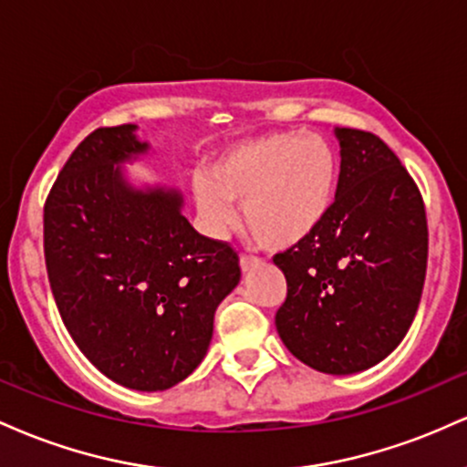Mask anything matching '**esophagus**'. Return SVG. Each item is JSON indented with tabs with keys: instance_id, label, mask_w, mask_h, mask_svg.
<instances>
[{
	"instance_id": "1",
	"label": "esophagus",
	"mask_w": 467,
	"mask_h": 467,
	"mask_svg": "<svg viewBox=\"0 0 467 467\" xmlns=\"http://www.w3.org/2000/svg\"><path fill=\"white\" fill-rule=\"evenodd\" d=\"M259 264H261V259H259V256L241 254V259H239V265H241V270H244V272L252 270V267H254V265H259Z\"/></svg>"
}]
</instances>
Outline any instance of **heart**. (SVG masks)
I'll use <instances>...</instances> for the list:
<instances>
[{
	"label": "heart",
	"mask_w": 467,
	"mask_h": 467,
	"mask_svg": "<svg viewBox=\"0 0 467 467\" xmlns=\"http://www.w3.org/2000/svg\"><path fill=\"white\" fill-rule=\"evenodd\" d=\"M340 182L336 149L318 133L278 131L237 142L192 184L200 215L222 234L244 206L245 230L264 248L301 244L329 217Z\"/></svg>",
	"instance_id": "1"
}]
</instances>
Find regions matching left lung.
<instances>
[{"instance_id":"8db88e82","label":"left lung","mask_w":467,"mask_h":467,"mask_svg":"<svg viewBox=\"0 0 467 467\" xmlns=\"http://www.w3.org/2000/svg\"><path fill=\"white\" fill-rule=\"evenodd\" d=\"M340 182L312 237L275 254L287 281L276 331L320 373L364 371L389 356L420 307L428 261L421 192L371 131L337 127Z\"/></svg>"}]
</instances>
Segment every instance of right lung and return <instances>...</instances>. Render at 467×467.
<instances>
[{
    "label": "right lung",
    "instance_id": "1",
    "mask_svg": "<svg viewBox=\"0 0 467 467\" xmlns=\"http://www.w3.org/2000/svg\"><path fill=\"white\" fill-rule=\"evenodd\" d=\"M149 149L136 125L100 127L74 149L44 206V254L63 325L100 373L166 390L195 371L237 252L203 237L178 191H138L120 162Z\"/></svg>",
    "mask_w": 467,
    "mask_h": 467
}]
</instances>
